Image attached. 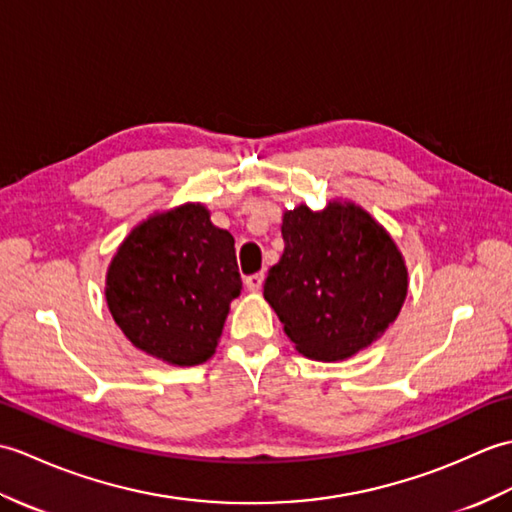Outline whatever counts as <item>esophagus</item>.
I'll return each mask as SVG.
<instances>
[{"instance_id":"1","label":"esophagus","mask_w":512,"mask_h":512,"mask_svg":"<svg viewBox=\"0 0 512 512\" xmlns=\"http://www.w3.org/2000/svg\"><path fill=\"white\" fill-rule=\"evenodd\" d=\"M263 282H265V274H263V271H260V274H252V276L245 278V287L249 291H260V287H263Z\"/></svg>"}]
</instances>
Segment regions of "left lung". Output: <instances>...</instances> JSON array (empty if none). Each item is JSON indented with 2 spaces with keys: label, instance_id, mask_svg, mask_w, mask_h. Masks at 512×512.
Instances as JSON below:
<instances>
[{
  "label": "left lung",
  "instance_id": "obj_1",
  "mask_svg": "<svg viewBox=\"0 0 512 512\" xmlns=\"http://www.w3.org/2000/svg\"><path fill=\"white\" fill-rule=\"evenodd\" d=\"M285 252L265 300L304 357L348 359L379 339L407 295V269L390 234L355 203L306 206L282 217Z\"/></svg>",
  "mask_w": 512,
  "mask_h": 512
}]
</instances>
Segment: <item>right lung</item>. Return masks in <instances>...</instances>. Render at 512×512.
Listing matches in <instances>:
<instances>
[{"instance_id":"1","label":"right lung","mask_w":512,"mask_h":512,"mask_svg":"<svg viewBox=\"0 0 512 512\" xmlns=\"http://www.w3.org/2000/svg\"><path fill=\"white\" fill-rule=\"evenodd\" d=\"M241 289L234 236L214 227L199 203H186L124 238L105 293L135 348L175 366H197L214 355Z\"/></svg>"}]
</instances>
